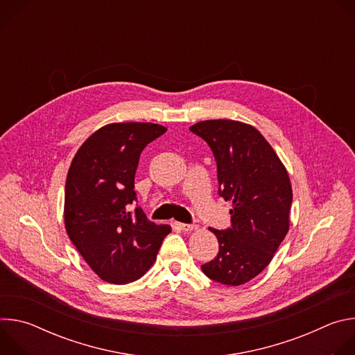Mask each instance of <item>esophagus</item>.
Instances as JSON below:
<instances>
[{
	"instance_id": "obj_1",
	"label": "esophagus",
	"mask_w": 355,
	"mask_h": 355,
	"mask_svg": "<svg viewBox=\"0 0 355 355\" xmlns=\"http://www.w3.org/2000/svg\"><path fill=\"white\" fill-rule=\"evenodd\" d=\"M178 226L184 232H191V230H196L198 229V225H195V223H178Z\"/></svg>"
}]
</instances>
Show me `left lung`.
Returning <instances> with one entry per match:
<instances>
[{"instance_id":"obj_1","label":"left lung","mask_w":355,"mask_h":355,"mask_svg":"<svg viewBox=\"0 0 355 355\" xmlns=\"http://www.w3.org/2000/svg\"><path fill=\"white\" fill-rule=\"evenodd\" d=\"M189 130L209 144L218 166L219 196L233 202L232 226L209 227L219 241L218 256L200 268L223 285L245 284L270 264L288 233V173L264 136L247 123L212 119Z\"/></svg>"}]
</instances>
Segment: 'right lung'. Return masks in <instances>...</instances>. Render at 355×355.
I'll list each match as a JSON object with an SVG mask.
<instances>
[{
	"label": "right lung",
	"mask_w": 355,
	"mask_h": 355,
	"mask_svg": "<svg viewBox=\"0 0 355 355\" xmlns=\"http://www.w3.org/2000/svg\"><path fill=\"white\" fill-rule=\"evenodd\" d=\"M157 123H111L92 133L69 168L66 230L94 272L111 284L139 279L155 263L168 225L150 222L135 192L143 148L166 133Z\"/></svg>",
	"instance_id": "add662e5"
}]
</instances>
